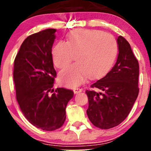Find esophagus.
<instances>
[{
  "instance_id": "obj_1",
  "label": "esophagus",
  "mask_w": 151,
  "mask_h": 151,
  "mask_svg": "<svg viewBox=\"0 0 151 151\" xmlns=\"http://www.w3.org/2000/svg\"><path fill=\"white\" fill-rule=\"evenodd\" d=\"M73 91L74 93H80L82 91V89H79V88H74L73 89Z\"/></svg>"
}]
</instances>
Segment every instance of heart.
<instances>
[{
    "label": "heart",
    "instance_id": "heart-1",
    "mask_svg": "<svg viewBox=\"0 0 151 151\" xmlns=\"http://www.w3.org/2000/svg\"><path fill=\"white\" fill-rule=\"evenodd\" d=\"M118 44L112 35L97 30L77 29L67 35V42L60 41L53 47L54 65L59 69L67 67L76 55L77 63L60 72L62 85L74 88L87 77L98 79L109 70L116 58Z\"/></svg>",
    "mask_w": 151,
    "mask_h": 151
}]
</instances>
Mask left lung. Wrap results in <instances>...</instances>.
<instances>
[{"label":"left lung","instance_id":"8db88e82","mask_svg":"<svg viewBox=\"0 0 151 151\" xmlns=\"http://www.w3.org/2000/svg\"><path fill=\"white\" fill-rule=\"evenodd\" d=\"M119 55L113 68L91 86L100 92L86 90L88 118L93 126L109 129L128 116L138 97L139 65L130 44L122 36L117 38Z\"/></svg>","mask_w":151,"mask_h":151}]
</instances>
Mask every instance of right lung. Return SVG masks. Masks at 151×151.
Returning <instances> with one entry per match:
<instances>
[{"mask_svg": "<svg viewBox=\"0 0 151 151\" xmlns=\"http://www.w3.org/2000/svg\"><path fill=\"white\" fill-rule=\"evenodd\" d=\"M55 32L50 28L28 36L17 53L13 68L20 110L30 124L49 131L63 125L66 106L74 95L72 90L52 89L57 76L52 56Z\"/></svg>", "mask_w": 151, "mask_h": 151, "instance_id": "obj_1", "label": "right lung"}]
</instances>
